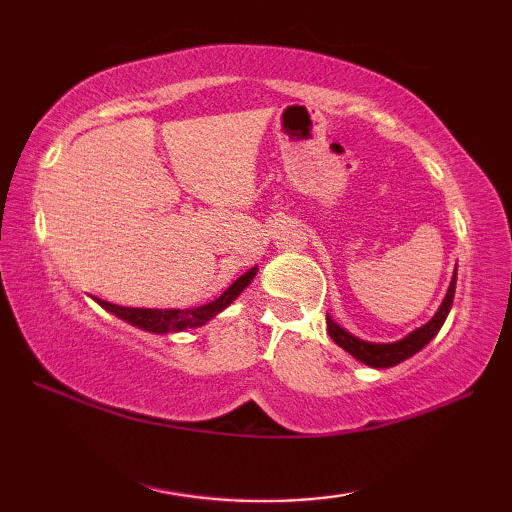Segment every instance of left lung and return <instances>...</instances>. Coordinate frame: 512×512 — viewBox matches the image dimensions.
Segmentation results:
<instances>
[{"label":"left lung","instance_id":"obj_1","mask_svg":"<svg viewBox=\"0 0 512 512\" xmlns=\"http://www.w3.org/2000/svg\"><path fill=\"white\" fill-rule=\"evenodd\" d=\"M454 291H456V271L452 277V284H449L447 289V296L443 300V305L436 311V316H433L427 325H422L420 329H415L411 332L406 339L397 341V343H368V341H361L357 336H352L350 332H345V329L334 323L332 318L327 314V334L332 336V341L343 348L345 352H350L354 359H359L361 363H366V366L372 368H391L397 366V363H402L404 359L413 357L415 352H420L424 345H427L433 336L438 334V329L443 327L445 318L449 314V309H452V302H454Z\"/></svg>","mask_w":512,"mask_h":512}]
</instances>
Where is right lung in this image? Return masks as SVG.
Listing matches in <instances>:
<instances>
[{
  "mask_svg": "<svg viewBox=\"0 0 512 512\" xmlns=\"http://www.w3.org/2000/svg\"><path fill=\"white\" fill-rule=\"evenodd\" d=\"M257 273V268H250L248 273H244L230 284V289L223 293V296L216 298L210 305L203 307H194V309H137V307H119L112 305V302L106 300H97L103 309L112 311V314L128 320L137 327L146 329V332H155V334H169V332H183V329H192V327H201L207 320L214 318L219 311L235 300L241 291H244L253 277Z\"/></svg>",
  "mask_w": 512,
  "mask_h": 512,
  "instance_id": "add662e5",
  "label": "right lung"
}]
</instances>
